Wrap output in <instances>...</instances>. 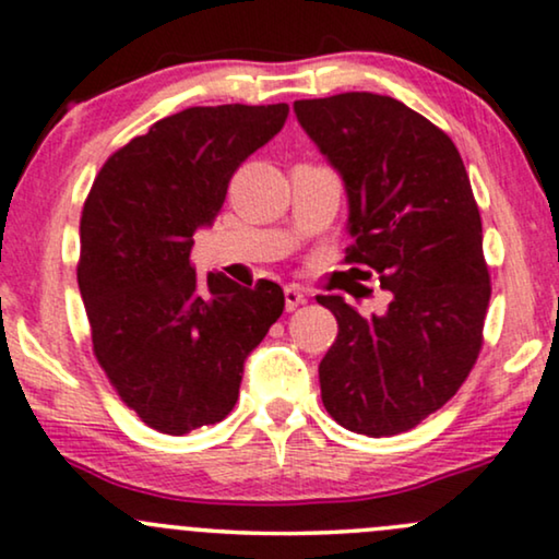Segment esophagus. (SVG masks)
Returning a JSON list of instances; mask_svg holds the SVG:
<instances>
[{
  "label": "esophagus",
  "mask_w": 559,
  "mask_h": 559,
  "mask_svg": "<svg viewBox=\"0 0 559 559\" xmlns=\"http://www.w3.org/2000/svg\"><path fill=\"white\" fill-rule=\"evenodd\" d=\"M284 299H286V312H294L296 307H301V304L307 301V294H304L299 286H286Z\"/></svg>",
  "instance_id": "34e87169"
}]
</instances>
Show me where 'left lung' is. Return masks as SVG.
I'll list each match as a JSON object with an SVG mask.
<instances>
[{"instance_id": "1", "label": "left lung", "mask_w": 559, "mask_h": 559, "mask_svg": "<svg viewBox=\"0 0 559 559\" xmlns=\"http://www.w3.org/2000/svg\"><path fill=\"white\" fill-rule=\"evenodd\" d=\"M294 112L345 182V263L392 292L379 317L317 296L337 320L324 409L353 433H405L454 397L483 348L490 273L467 169L447 133L394 97L343 92Z\"/></svg>"}]
</instances>
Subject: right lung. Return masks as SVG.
Listing matches in <instances>:
<instances>
[{
	"instance_id": "1",
	"label": "right lung",
	"mask_w": 559,
	"mask_h": 559,
	"mask_svg": "<svg viewBox=\"0 0 559 559\" xmlns=\"http://www.w3.org/2000/svg\"><path fill=\"white\" fill-rule=\"evenodd\" d=\"M288 105H216L162 118L110 154L84 201L76 281L92 350L146 426L186 436L235 407L245 361L284 312V288L195 278V229L235 169L284 129Z\"/></svg>"
}]
</instances>
